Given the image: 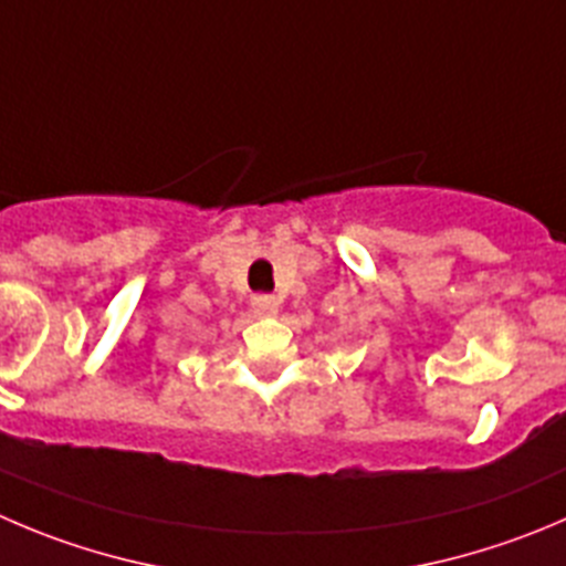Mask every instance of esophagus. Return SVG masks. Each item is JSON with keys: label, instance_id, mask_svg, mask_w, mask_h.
Wrapping results in <instances>:
<instances>
[{"label": "esophagus", "instance_id": "34e87169", "mask_svg": "<svg viewBox=\"0 0 566 566\" xmlns=\"http://www.w3.org/2000/svg\"><path fill=\"white\" fill-rule=\"evenodd\" d=\"M277 308L280 303L277 297H272V294H255V297H252V311H255L258 316H274L277 314Z\"/></svg>", "mask_w": 566, "mask_h": 566}]
</instances>
